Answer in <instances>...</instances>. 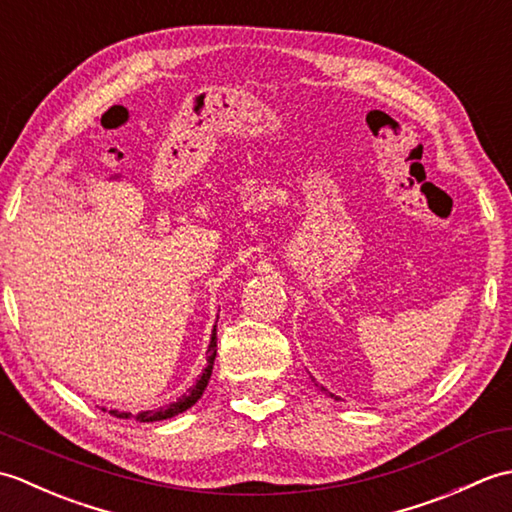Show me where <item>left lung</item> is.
Listing matches in <instances>:
<instances>
[{"label":"left lung","mask_w":512,"mask_h":512,"mask_svg":"<svg viewBox=\"0 0 512 512\" xmlns=\"http://www.w3.org/2000/svg\"><path fill=\"white\" fill-rule=\"evenodd\" d=\"M312 380H314V378H312ZM321 389H323V391H328V389H325V387H321ZM328 394H330V391H328ZM330 396H332V398H336L334 394H330ZM336 400H341V398H336Z\"/></svg>","instance_id":"1"}]
</instances>
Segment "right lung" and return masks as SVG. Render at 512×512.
<instances>
[{"label":"right lung","mask_w":512,"mask_h":512,"mask_svg":"<svg viewBox=\"0 0 512 512\" xmlns=\"http://www.w3.org/2000/svg\"><path fill=\"white\" fill-rule=\"evenodd\" d=\"M215 354H217V325H213V332H211V341L209 347H206V367L202 369L200 378L195 380V385L191 389H187V394H182L176 402H171L167 407H158V409H147V411H140V413H132V411H118V409H110L112 416L116 418H134L138 422H156V420H167L178 416V413L191 409L195 402H198L204 394L206 385H209L211 380V372H213V361H215ZM105 411V407H103Z\"/></svg>","instance_id":"right-lung-1"}]
</instances>
